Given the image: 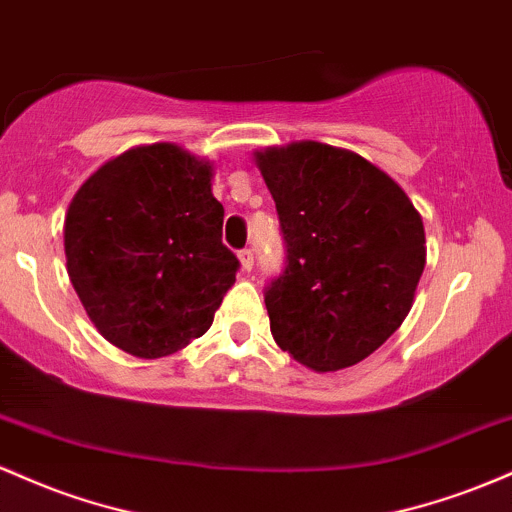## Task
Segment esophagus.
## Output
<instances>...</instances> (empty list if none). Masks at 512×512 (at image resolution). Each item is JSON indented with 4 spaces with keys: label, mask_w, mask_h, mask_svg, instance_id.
Masks as SVG:
<instances>
[{
    "label": "esophagus",
    "mask_w": 512,
    "mask_h": 512,
    "mask_svg": "<svg viewBox=\"0 0 512 512\" xmlns=\"http://www.w3.org/2000/svg\"><path fill=\"white\" fill-rule=\"evenodd\" d=\"M239 263H241V271H251V268H254V251L251 249L239 251Z\"/></svg>",
    "instance_id": "34e87169"
}]
</instances>
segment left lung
<instances>
[{
  "instance_id": "left-lung-1",
  "label": "left lung",
  "mask_w": 512,
  "mask_h": 512,
  "mask_svg": "<svg viewBox=\"0 0 512 512\" xmlns=\"http://www.w3.org/2000/svg\"><path fill=\"white\" fill-rule=\"evenodd\" d=\"M254 162L287 241L266 290L275 343L314 372L358 365L411 312L426 268L421 212L350 149L300 140L256 149Z\"/></svg>"
}]
</instances>
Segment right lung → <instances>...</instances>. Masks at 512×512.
I'll return each mask as SVG.
<instances>
[{
  "mask_svg": "<svg viewBox=\"0 0 512 512\" xmlns=\"http://www.w3.org/2000/svg\"><path fill=\"white\" fill-rule=\"evenodd\" d=\"M212 176L208 157L154 142L108 159L70 200L67 273L96 331L135 358L203 336L237 280Z\"/></svg>",
  "mask_w": 512,
  "mask_h": 512,
  "instance_id": "1",
  "label": "right lung"
}]
</instances>
